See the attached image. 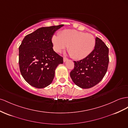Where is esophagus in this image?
I'll use <instances>...</instances> for the list:
<instances>
[{"instance_id":"obj_1","label":"esophagus","mask_w":128,"mask_h":128,"mask_svg":"<svg viewBox=\"0 0 128 128\" xmlns=\"http://www.w3.org/2000/svg\"><path fill=\"white\" fill-rule=\"evenodd\" d=\"M67 60H68V58H65V57L64 58V62H66Z\"/></svg>"}]
</instances>
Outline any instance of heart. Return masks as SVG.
Returning a JSON list of instances; mask_svg holds the SVG:
<instances>
[{
  "instance_id": "1",
  "label": "heart",
  "mask_w": 128,
  "mask_h": 128,
  "mask_svg": "<svg viewBox=\"0 0 128 128\" xmlns=\"http://www.w3.org/2000/svg\"><path fill=\"white\" fill-rule=\"evenodd\" d=\"M52 41L56 52L61 53L68 46V53L75 60L87 57L96 44L95 38L92 34L74 30H64L59 36H53Z\"/></svg>"
}]
</instances>
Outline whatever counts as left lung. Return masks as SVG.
<instances>
[{"label": "left lung", "instance_id": "obj_1", "mask_svg": "<svg viewBox=\"0 0 128 128\" xmlns=\"http://www.w3.org/2000/svg\"><path fill=\"white\" fill-rule=\"evenodd\" d=\"M94 50L84 59L74 62L70 72L72 81L78 87L88 89L101 81L107 71L109 49L101 39L96 37Z\"/></svg>", "mask_w": 128, "mask_h": 128}]
</instances>
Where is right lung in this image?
<instances>
[{
    "instance_id": "add662e5",
    "label": "right lung",
    "mask_w": 128,
    "mask_h": 128,
    "mask_svg": "<svg viewBox=\"0 0 128 128\" xmlns=\"http://www.w3.org/2000/svg\"><path fill=\"white\" fill-rule=\"evenodd\" d=\"M64 25L41 27L25 36L19 47L22 75L30 86L44 88L52 82L58 66L63 58L53 50L52 38Z\"/></svg>"
}]
</instances>
